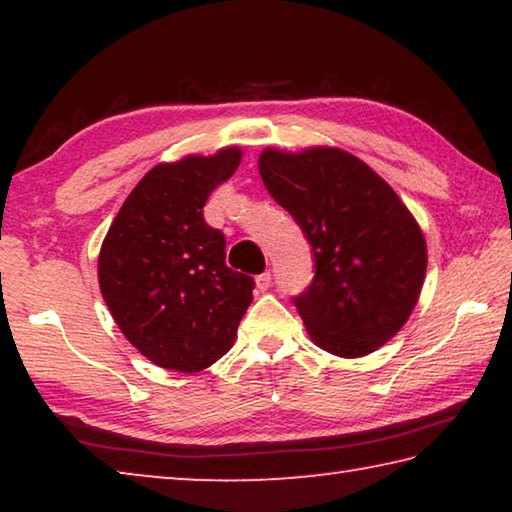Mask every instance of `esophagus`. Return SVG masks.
<instances>
[{
	"mask_svg": "<svg viewBox=\"0 0 512 512\" xmlns=\"http://www.w3.org/2000/svg\"><path fill=\"white\" fill-rule=\"evenodd\" d=\"M271 282H273L271 271H264L262 275H257V289L259 291H266L268 287H271Z\"/></svg>",
	"mask_w": 512,
	"mask_h": 512,
	"instance_id": "obj_1",
	"label": "esophagus"
}]
</instances>
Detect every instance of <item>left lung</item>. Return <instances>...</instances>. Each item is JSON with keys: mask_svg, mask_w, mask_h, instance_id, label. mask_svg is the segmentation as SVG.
Wrapping results in <instances>:
<instances>
[{"mask_svg": "<svg viewBox=\"0 0 512 512\" xmlns=\"http://www.w3.org/2000/svg\"><path fill=\"white\" fill-rule=\"evenodd\" d=\"M259 173L316 259L314 280L293 298L311 341L348 359L391 341L427 273V244L409 207L366 162L334 146L266 149Z\"/></svg>", "mask_w": 512, "mask_h": 512, "instance_id": "left-lung-1", "label": "left lung"}]
</instances>
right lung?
I'll use <instances>...</instances> for the list:
<instances>
[{"mask_svg":"<svg viewBox=\"0 0 512 512\" xmlns=\"http://www.w3.org/2000/svg\"><path fill=\"white\" fill-rule=\"evenodd\" d=\"M241 149L162 162L135 185L99 253V287L121 332L155 366L198 372L237 339L253 277L225 264V237L203 219Z\"/></svg>","mask_w":512,"mask_h":512,"instance_id":"1","label":"right lung"}]
</instances>
